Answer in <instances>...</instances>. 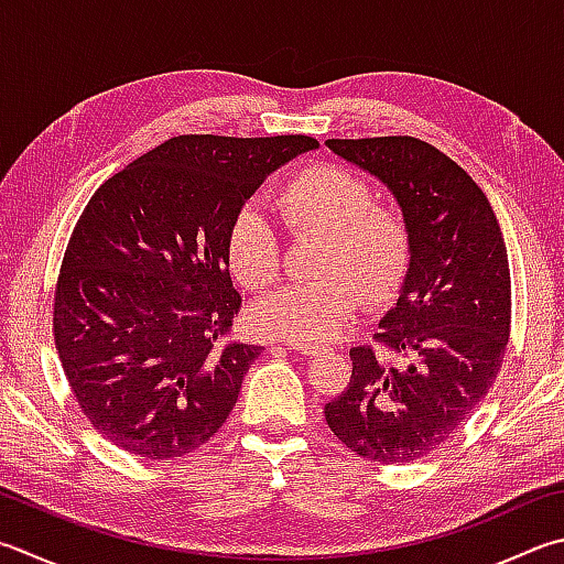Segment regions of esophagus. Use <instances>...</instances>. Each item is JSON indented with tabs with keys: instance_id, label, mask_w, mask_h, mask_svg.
<instances>
[{
	"instance_id": "esophagus-1",
	"label": "esophagus",
	"mask_w": 564,
	"mask_h": 564,
	"mask_svg": "<svg viewBox=\"0 0 564 564\" xmlns=\"http://www.w3.org/2000/svg\"><path fill=\"white\" fill-rule=\"evenodd\" d=\"M290 348L296 350V354H304V356H322L328 350L324 346H314V344H290Z\"/></svg>"
}]
</instances>
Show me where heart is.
Here are the masks:
<instances>
[{"label":"heart","mask_w":564,"mask_h":564,"mask_svg":"<svg viewBox=\"0 0 564 564\" xmlns=\"http://www.w3.org/2000/svg\"><path fill=\"white\" fill-rule=\"evenodd\" d=\"M294 238H322L314 284H290L250 310L252 328L292 344H324L366 304L400 292L412 262V230L395 206L376 204L373 188L338 164H314L286 178L274 194ZM228 262L250 290L280 274V238L258 206L240 208L228 228Z\"/></svg>","instance_id":"b5f03b06"}]
</instances>
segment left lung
Segmentation results:
<instances>
[{"instance_id":"obj_1","label":"left lung","mask_w":564,"mask_h":564,"mask_svg":"<svg viewBox=\"0 0 564 564\" xmlns=\"http://www.w3.org/2000/svg\"><path fill=\"white\" fill-rule=\"evenodd\" d=\"M326 147L386 184L412 230L410 272L378 324V341L408 364L350 348L354 373L326 402V424L364 459L414 462L469 420L501 370L511 334L503 232L484 191L437 147L414 137Z\"/></svg>"}]
</instances>
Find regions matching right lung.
I'll list each match as a JSON object with an SVG mask.
<instances>
[{
	"mask_svg": "<svg viewBox=\"0 0 564 564\" xmlns=\"http://www.w3.org/2000/svg\"><path fill=\"white\" fill-rule=\"evenodd\" d=\"M312 150L304 134H182L95 191L63 254L53 336L105 440L174 459L223 427L262 350L220 344L240 310L228 228L264 178Z\"/></svg>",
	"mask_w": 564,
	"mask_h": 564,
	"instance_id": "add662e5",
	"label": "right lung"
}]
</instances>
